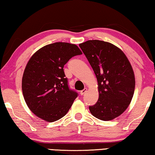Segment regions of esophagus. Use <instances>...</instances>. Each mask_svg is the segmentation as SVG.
<instances>
[{"instance_id":"1","label":"esophagus","mask_w":155,"mask_h":155,"mask_svg":"<svg viewBox=\"0 0 155 155\" xmlns=\"http://www.w3.org/2000/svg\"><path fill=\"white\" fill-rule=\"evenodd\" d=\"M87 89H84L83 90H82V91H80V95L81 96H83V95H84L86 92H87Z\"/></svg>"}]
</instances>
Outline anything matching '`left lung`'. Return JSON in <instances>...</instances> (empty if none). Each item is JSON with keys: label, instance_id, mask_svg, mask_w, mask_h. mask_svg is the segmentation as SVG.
Wrapping results in <instances>:
<instances>
[{"label": "left lung", "instance_id": "1", "mask_svg": "<svg viewBox=\"0 0 155 155\" xmlns=\"http://www.w3.org/2000/svg\"><path fill=\"white\" fill-rule=\"evenodd\" d=\"M79 46L97 78L99 97L90 112L108 121L120 116L129 107L135 89V76L122 50L109 42L89 40Z\"/></svg>", "mask_w": 155, "mask_h": 155}]
</instances>
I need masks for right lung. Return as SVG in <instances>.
<instances>
[{
    "label": "right lung",
    "mask_w": 155,
    "mask_h": 155,
    "mask_svg": "<svg viewBox=\"0 0 155 155\" xmlns=\"http://www.w3.org/2000/svg\"><path fill=\"white\" fill-rule=\"evenodd\" d=\"M82 54L77 45L56 42L41 48L28 61L22 78L26 104L37 117L54 122L68 112L78 96L68 87L64 66Z\"/></svg>",
    "instance_id": "right-lung-1"
}]
</instances>
